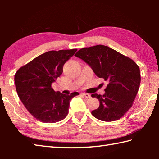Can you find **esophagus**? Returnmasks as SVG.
<instances>
[{
	"mask_svg": "<svg viewBox=\"0 0 159 159\" xmlns=\"http://www.w3.org/2000/svg\"><path fill=\"white\" fill-rule=\"evenodd\" d=\"M82 95L85 97V98H90V95L88 93H82Z\"/></svg>",
	"mask_w": 159,
	"mask_h": 159,
	"instance_id": "34e87169",
	"label": "esophagus"
}]
</instances>
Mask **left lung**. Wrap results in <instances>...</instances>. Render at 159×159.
I'll use <instances>...</instances> for the list:
<instances>
[{"label": "left lung", "instance_id": "1", "mask_svg": "<svg viewBox=\"0 0 159 159\" xmlns=\"http://www.w3.org/2000/svg\"><path fill=\"white\" fill-rule=\"evenodd\" d=\"M75 56L85 61L99 78L108 82L103 95L93 94L99 107L91 112L102 121L120 119L133 105L141 77L134 61L108 46L98 45L83 48Z\"/></svg>", "mask_w": 159, "mask_h": 159}]
</instances>
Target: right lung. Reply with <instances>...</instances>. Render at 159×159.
<instances>
[{"label":"right lung","mask_w":159,"mask_h":159,"mask_svg":"<svg viewBox=\"0 0 159 159\" xmlns=\"http://www.w3.org/2000/svg\"><path fill=\"white\" fill-rule=\"evenodd\" d=\"M76 49L51 50L21 66L15 75L16 90L20 100L33 116L43 123L63 120L70 101L79 93L66 95L52 88L63 72V66Z\"/></svg>","instance_id":"right-lung-1"}]
</instances>
